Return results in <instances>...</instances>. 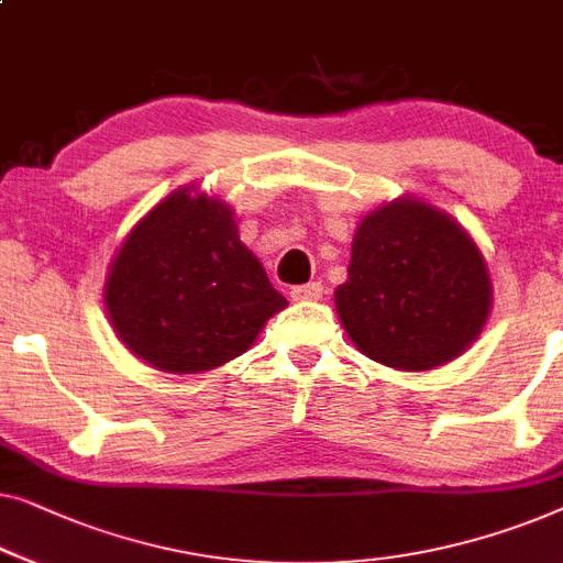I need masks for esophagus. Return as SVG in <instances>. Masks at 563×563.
<instances>
[{"label":"esophagus","mask_w":563,"mask_h":563,"mask_svg":"<svg viewBox=\"0 0 563 563\" xmlns=\"http://www.w3.org/2000/svg\"><path fill=\"white\" fill-rule=\"evenodd\" d=\"M289 297L295 301H314V299L322 297V284L320 282L299 284V287H291Z\"/></svg>","instance_id":"obj_1"}]
</instances>
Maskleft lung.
<instances>
[{
    "label": "left lung",
    "mask_w": 563,
    "mask_h": 563,
    "mask_svg": "<svg viewBox=\"0 0 563 563\" xmlns=\"http://www.w3.org/2000/svg\"><path fill=\"white\" fill-rule=\"evenodd\" d=\"M335 307L347 338L371 361L431 371L483 332L493 284L475 241L452 216L398 198L357 225Z\"/></svg>",
    "instance_id": "left-lung-1"
}]
</instances>
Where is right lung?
<instances>
[{"mask_svg": "<svg viewBox=\"0 0 563 563\" xmlns=\"http://www.w3.org/2000/svg\"><path fill=\"white\" fill-rule=\"evenodd\" d=\"M119 340L165 373L213 371L287 307L223 200L180 187L132 228L106 276Z\"/></svg>", "mask_w": 563, "mask_h": 563, "instance_id": "1", "label": "right lung"}]
</instances>
